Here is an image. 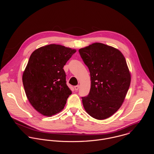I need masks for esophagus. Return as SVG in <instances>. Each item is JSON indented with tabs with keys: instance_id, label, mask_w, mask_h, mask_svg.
I'll list each match as a JSON object with an SVG mask.
<instances>
[{
	"instance_id": "1",
	"label": "esophagus",
	"mask_w": 154,
	"mask_h": 154,
	"mask_svg": "<svg viewBox=\"0 0 154 154\" xmlns=\"http://www.w3.org/2000/svg\"><path fill=\"white\" fill-rule=\"evenodd\" d=\"M79 89V85H76L74 86V90L75 91H77Z\"/></svg>"
}]
</instances>
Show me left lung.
I'll return each mask as SVG.
<instances>
[{
    "instance_id": "8db88e82",
    "label": "left lung",
    "mask_w": 154,
    "mask_h": 154,
    "mask_svg": "<svg viewBox=\"0 0 154 154\" xmlns=\"http://www.w3.org/2000/svg\"><path fill=\"white\" fill-rule=\"evenodd\" d=\"M79 52L91 76L90 93L82 97L84 108L91 117L105 119L118 110L129 88L131 77L125 57L118 49L100 42Z\"/></svg>"
}]
</instances>
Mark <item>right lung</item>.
<instances>
[{"mask_svg":"<svg viewBox=\"0 0 154 154\" xmlns=\"http://www.w3.org/2000/svg\"><path fill=\"white\" fill-rule=\"evenodd\" d=\"M75 52L53 44L36 49L30 57L23 75V85L29 101L44 116L61 112L72 94L63 67Z\"/></svg>","mask_w":154,"mask_h":154,"instance_id":"1","label":"right lung"}]
</instances>
